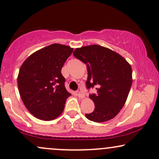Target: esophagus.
Masks as SVG:
<instances>
[{"mask_svg": "<svg viewBox=\"0 0 159 159\" xmlns=\"http://www.w3.org/2000/svg\"><path fill=\"white\" fill-rule=\"evenodd\" d=\"M77 95L80 98H84V93H83L82 92H78Z\"/></svg>", "mask_w": 159, "mask_h": 159, "instance_id": "1", "label": "esophagus"}]
</instances>
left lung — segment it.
Returning <instances> with one entry per match:
<instances>
[{
    "mask_svg": "<svg viewBox=\"0 0 159 159\" xmlns=\"http://www.w3.org/2000/svg\"><path fill=\"white\" fill-rule=\"evenodd\" d=\"M73 54L87 66V89L96 87L97 93L89 96L95 109L85 114L87 119L95 122L113 119L125 105L131 88L130 64L116 52L98 45L76 48Z\"/></svg>",
    "mask_w": 159,
    "mask_h": 159,
    "instance_id": "obj_1",
    "label": "left lung"
}]
</instances>
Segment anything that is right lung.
Wrapping results in <instances>:
<instances>
[{
  "mask_svg": "<svg viewBox=\"0 0 159 159\" xmlns=\"http://www.w3.org/2000/svg\"><path fill=\"white\" fill-rule=\"evenodd\" d=\"M73 48L61 44L50 45L34 52L21 65L17 78L21 98L27 110L41 120L60 116L66 98L61 68Z\"/></svg>",
  "mask_w": 159,
  "mask_h": 159,
  "instance_id": "1",
  "label": "right lung"
}]
</instances>
